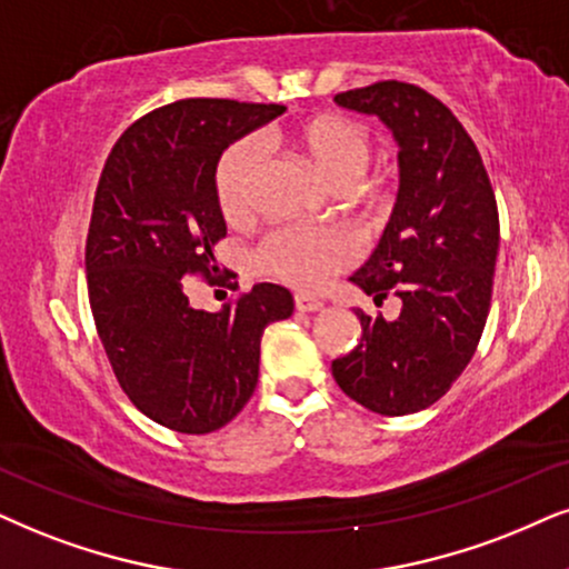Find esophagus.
I'll use <instances>...</instances> for the list:
<instances>
[{
	"label": "esophagus",
	"mask_w": 569,
	"mask_h": 569,
	"mask_svg": "<svg viewBox=\"0 0 569 569\" xmlns=\"http://www.w3.org/2000/svg\"><path fill=\"white\" fill-rule=\"evenodd\" d=\"M293 307H297L299 312H320V309L326 307V301L312 297V293H297V297H293Z\"/></svg>",
	"instance_id": "34e87169"
}]
</instances>
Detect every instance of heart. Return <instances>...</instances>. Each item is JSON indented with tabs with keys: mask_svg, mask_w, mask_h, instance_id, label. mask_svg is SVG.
Wrapping results in <instances>:
<instances>
[{
	"mask_svg": "<svg viewBox=\"0 0 569 569\" xmlns=\"http://www.w3.org/2000/svg\"><path fill=\"white\" fill-rule=\"evenodd\" d=\"M299 152L336 189L355 186L368 170L372 147L370 136L355 120L341 114H312L286 126L278 136ZM262 168V147L257 139L233 141L220 154L214 168V193L226 220L247 218L257 176ZM357 249L341 228H278L257 249V262L264 272L299 289H318L338 270L355 260Z\"/></svg>",
	"mask_w": 569,
	"mask_h": 569,
	"instance_id": "heart-1",
	"label": "heart"
}]
</instances>
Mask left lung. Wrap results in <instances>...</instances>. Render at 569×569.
I'll list each match as a JSON object with an SVG mask.
<instances>
[{
    "instance_id": "1",
    "label": "left lung",
    "mask_w": 569,
    "mask_h": 569,
    "mask_svg": "<svg viewBox=\"0 0 569 569\" xmlns=\"http://www.w3.org/2000/svg\"><path fill=\"white\" fill-rule=\"evenodd\" d=\"M378 114L399 141V197L383 239L351 280L397 320L357 312L362 338L333 359L341 391L370 412L401 417L443 397L483 336L499 251V210L470 133L433 93L378 81L336 93Z\"/></svg>"
}]
</instances>
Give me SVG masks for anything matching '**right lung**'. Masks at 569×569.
<instances>
[{"mask_svg": "<svg viewBox=\"0 0 569 569\" xmlns=\"http://www.w3.org/2000/svg\"><path fill=\"white\" fill-rule=\"evenodd\" d=\"M283 110L236 99L157 107L120 136L99 178L86 236L97 333L133 407L178 433H212L241 412L257 388L264 328L293 312L276 283L204 312L189 305L183 280H220L222 149Z\"/></svg>", "mask_w": 569, "mask_h": 569, "instance_id": "add662e5", "label": "right lung"}]
</instances>
